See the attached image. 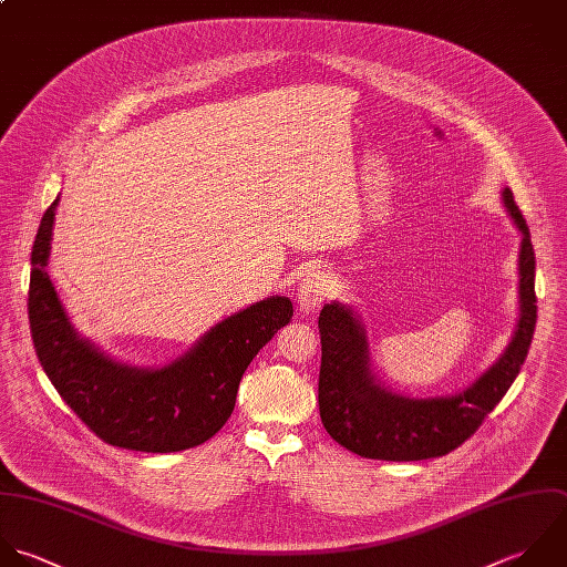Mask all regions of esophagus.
I'll return each instance as SVG.
<instances>
[{"label":"esophagus","instance_id":"esophagus-1","mask_svg":"<svg viewBox=\"0 0 567 567\" xmlns=\"http://www.w3.org/2000/svg\"><path fill=\"white\" fill-rule=\"evenodd\" d=\"M333 285H331V276L322 269H313L309 271L298 287V305L305 311H311L316 307H320L324 300L331 298Z\"/></svg>","mask_w":567,"mask_h":567}]
</instances>
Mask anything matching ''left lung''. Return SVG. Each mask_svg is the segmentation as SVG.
Listing matches in <instances>:
<instances>
[{
	"instance_id": "obj_1",
	"label": "left lung",
	"mask_w": 567,
	"mask_h": 567,
	"mask_svg": "<svg viewBox=\"0 0 567 567\" xmlns=\"http://www.w3.org/2000/svg\"><path fill=\"white\" fill-rule=\"evenodd\" d=\"M504 205L522 231L519 322L504 355L466 391L415 400L380 384L369 364V342L360 318L340 302L324 305L318 318L322 364L318 382L320 417L327 433L347 451L386 462L442 457L462 446L502 402L528 358L537 324L535 249L513 192Z\"/></svg>"
}]
</instances>
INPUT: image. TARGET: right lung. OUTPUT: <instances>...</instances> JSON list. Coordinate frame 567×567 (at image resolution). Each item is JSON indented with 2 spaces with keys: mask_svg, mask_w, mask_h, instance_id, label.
I'll list each match as a JSON object with an SVG mask.
<instances>
[{
  "mask_svg": "<svg viewBox=\"0 0 567 567\" xmlns=\"http://www.w3.org/2000/svg\"><path fill=\"white\" fill-rule=\"evenodd\" d=\"M56 203L59 196L37 229L28 289L30 336L48 380L110 446L176 453L207 442L229 420L249 362L289 324L291 300L271 296L225 318L163 369L114 362L74 331L45 271Z\"/></svg>",
  "mask_w": 567,
  "mask_h": 567,
  "instance_id": "obj_1",
  "label": "right lung"
}]
</instances>
